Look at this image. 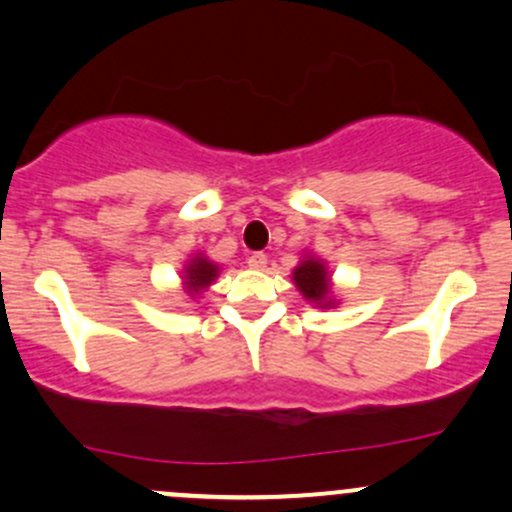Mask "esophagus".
<instances>
[{
  "mask_svg": "<svg viewBox=\"0 0 512 512\" xmlns=\"http://www.w3.org/2000/svg\"><path fill=\"white\" fill-rule=\"evenodd\" d=\"M247 267H250V269H265L267 267L265 252H252V255L247 257Z\"/></svg>",
  "mask_w": 512,
  "mask_h": 512,
  "instance_id": "obj_1",
  "label": "esophagus"
}]
</instances>
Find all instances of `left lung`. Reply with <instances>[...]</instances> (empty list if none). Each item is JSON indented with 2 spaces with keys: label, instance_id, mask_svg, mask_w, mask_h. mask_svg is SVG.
<instances>
[{
  "label": "left lung",
  "instance_id": "obj_1",
  "mask_svg": "<svg viewBox=\"0 0 512 512\" xmlns=\"http://www.w3.org/2000/svg\"><path fill=\"white\" fill-rule=\"evenodd\" d=\"M294 282L308 301H316L320 306H330V279L323 262L313 260V257L311 260H303L301 265L294 269Z\"/></svg>",
  "mask_w": 512,
  "mask_h": 512
}]
</instances>
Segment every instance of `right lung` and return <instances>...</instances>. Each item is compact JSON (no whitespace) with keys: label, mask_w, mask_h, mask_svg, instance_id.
I'll return each instance as SVG.
<instances>
[{"label":"right lung","mask_w":512,"mask_h":512,"mask_svg":"<svg viewBox=\"0 0 512 512\" xmlns=\"http://www.w3.org/2000/svg\"><path fill=\"white\" fill-rule=\"evenodd\" d=\"M218 267L213 262L206 260V257H194L192 262L187 265V289L189 294H199L201 289H206L213 279H216Z\"/></svg>","instance_id":"1"}]
</instances>
